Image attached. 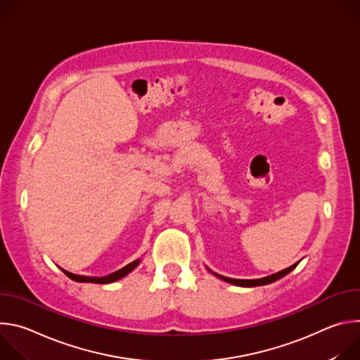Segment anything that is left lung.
<instances>
[{
	"mask_svg": "<svg viewBox=\"0 0 360 360\" xmlns=\"http://www.w3.org/2000/svg\"><path fill=\"white\" fill-rule=\"evenodd\" d=\"M296 266H297V264H293L292 266H289V268H286V269H283V271H281V272H276V274H274V275H271V276L261 278V279H232V278H226V276H221V275H218V274H214L212 271H211V272H212L215 276H218L219 279L225 281V282H229V283H233V285H238V286H243V288H253V286H261V285L272 283V282H275V281L283 278V276L288 275L289 272H292Z\"/></svg>",
	"mask_w": 360,
	"mask_h": 360,
	"instance_id": "obj_1",
	"label": "left lung"
}]
</instances>
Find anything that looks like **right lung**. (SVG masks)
<instances>
[{"label":"right lung","instance_id":"1","mask_svg":"<svg viewBox=\"0 0 360 360\" xmlns=\"http://www.w3.org/2000/svg\"><path fill=\"white\" fill-rule=\"evenodd\" d=\"M138 264H139V259H136V261H134V262H131V264H128L127 266H124L122 269H120V271H117V272H114V274H111V275H107V276H102V278H95V276H81V275H75V274H71V272H68V271H64L63 269V272L70 278V279H72V281H75V282H89V283H112V282H115V281H118V279H121V278H124L125 275H128L131 271H134L136 266H138Z\"/></svg>","mask_w":360,"mask_h":360}]
</instances>
